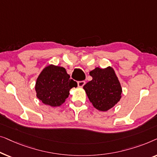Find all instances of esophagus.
<instances>
[{
  "label": "esophagus",
  "instance_id": "34e87169",
  "mask_svg": "<svg viewBox=\"0 0 157 157\" xmlns=\"http://www.w3.org/2000/svg\"><path fill=\"white\" fill-rule=\"evenodd\" d=\"M78 85L79 87H82L83 86L85 85V81H79L78 82Z\"/></svg>",
  "mask_w": 157,
  "mask_h": 157
}]
</instances>
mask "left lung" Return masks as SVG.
Instances as JSON below:
<instances>
[{
	"instance_id": "1",
	"label": "left lung",
	"mask_w": 157,
	"mask_h": 157,
	"mask_svg": "<svg viewBox=\"0 0 157 157\" xmlns=\"http://www.w3.org/2000/svg\"><path fill=\"white\" fill-rule=\"evenodd\" d=\"M90 75L92 79L83 89L94 108L106 112L120 101L122 88L113 68L96 67L90 72Z\"/></svg>"
}]
</instances>
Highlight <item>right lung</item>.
<instances>
[{"instance_id": "obj_1", "label": "right lung", "mask_w": 157, "mask_h": 157, "mask_svg": "<svg viewBox=\"0 0 157 157\" xmlns=\"http://www.w3.org/2000/svg\"><path fill=\"white\" fill-rule=\"evenodd\" d=\"M70 78L63 67L52 64L46 66L35 82L37 98L50 107L62 105L69 96L70 89L78 87V83Z\"/></svg>"}]
</instances>
